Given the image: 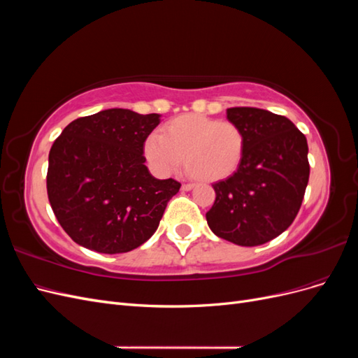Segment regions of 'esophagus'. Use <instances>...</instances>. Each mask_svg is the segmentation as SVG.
Masks as SVG:
<instances>
[{"label": "esophagus", "instance_id": "34e87169", "mask_svg": "<svg viewBox=\"0 0 358 358\" xmlns=\"http://www.w3.org/2000/svg\"><path fill=\"white\" fill-rule=\"evenodd\" d=\"M194 188V185H191V183H183L182 185V191H191Z\"/></svg>", "mask_w": 358, "mask_h": 358}]
</instances>
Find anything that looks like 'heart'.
<instances>
[{"instance_id": "obj_1", "label": "heart", "mask_w": 358, "mask_h": 358, "mask_svg": "<svg viewBox=\"0 0 358 358\" xmlns=\"http://www.w3.org/2000/svg\"><path fill=\"white\" fill-rule=\"evenodd\" d=\"M243 152L245 133L239 125L196 113L171 119L161 134H150L145 142L146 159L159 176L175 173L183 158L187 170L201 182L231 176Z\"/></svg>"}]
</instances>
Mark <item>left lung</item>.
<instances>
[{"label":"left lung","instance_id":"1","mask_svg":"<svg viewBox=\"0 0 358 358\" xmlns=\"http://www.w3.org/2000/svg\"><path fill=\"white\" fill-rule=\"evenodd\" d=\"M227 119L245 133L242 162L230 178L213 183L206 213L209 229L224 241L258 246L294 221L309 180L308 142L288 117L255 107H231Z\"/></svg>","mask_w":358,"mask_h":358}]
</instances>
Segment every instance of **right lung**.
I'll return each instance as SVG.
<instances>
[{
    "label": "right lung",
    "instance_id": "1",
    "mask_svg": "<svg viewBox=\"0 0 358 358\" xmlns=\"http://www.w3.org/2000/svg\"><path fill=\"white\" fill-rule=\"evenodd\" d=\"M161 115L107 109L79 117L52 145L48 197L71 239L100 254L133 251L152 236L180 183L157 179L143 148Z\"/></svg>",
    "mask_w": 358,
    "mask_h": 358
}]
</instances>
